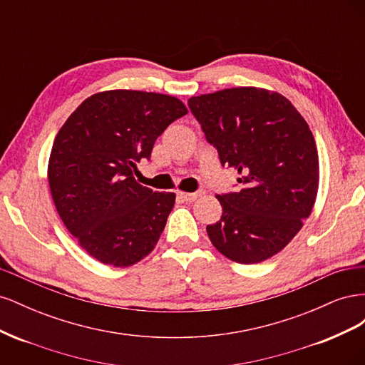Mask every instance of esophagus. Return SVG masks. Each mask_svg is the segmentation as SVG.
Listing matches in <instances>:
<instances>
[{
  "label": "esophagus",
  "mask_w": 365,
  "mask_h": 365,
  "mask_svg": "<svg viewBox=\"0 0 365 365\" xmlns=\"http://www.w3.org/2000/svg\"><path fill=\"white\" fill-rule=\"evenodd\" d=\"M178 196L185 202H193L200 193H189V192H178Z\"/></svg>",
  "instance_id": "34e87169"
}]
</instances>
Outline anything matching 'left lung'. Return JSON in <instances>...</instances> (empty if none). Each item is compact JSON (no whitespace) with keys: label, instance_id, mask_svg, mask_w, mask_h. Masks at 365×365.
I'll list each match as a JSON object with an SVG mask.
<instances>
[{"label":"left lung","instance_id":"obj_1","mask_svg":"<svg viewBox=\"0 0 365 365\" xmlns=\"http://www.w3.org/2000/svg\"><path fill=\"white\" fill-rule=\"evenodd\" d=\"M189 106L242 184L216 195L222 216L207 225L210 240L236 263L272 257L302 230L317 200L319 164L309 125L284 96L256 86L193 96Z\"/></svg>","mask_w":365,"mask_h":365}]
</instances>
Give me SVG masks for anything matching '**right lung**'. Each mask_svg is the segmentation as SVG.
<instances>
[{"label": "right lung", "instance_id": "add662e5", "mask_svg": "<svg viewBox=\"0 0 365 365\" xmlns=\"http://www.w3.org/2000/svg\"><path fill=\"white\" fill-rule=\"evenodd\" d=\"M185 114L173 96L111 90L85 98L59 129L50 193L63 225L96 260L126 268L155 248L176 196L138 184L134 172Z\"/></svg>", "mask_w": 365, "mask_h": 365}]
</instances>
